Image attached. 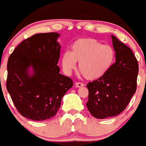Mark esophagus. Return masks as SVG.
Returning a JSON list of instances; mask_svg holds the SVG:
<instances>
[{"label":"esophagus","mask_w":146,"mask_h":146,"mask_svg":"<svg viewBox=\"0 0 146 146\" xmlns=\"http://www.w3.org/2000/svg\"><path fill=\"white\" fill-rule=\"evenodd\" d=\"M84 86V84L81 82H76L75 83V87H82Z\"/></svg>","instance_id":"obj_1"}]
</instances>
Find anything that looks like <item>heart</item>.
I'll return each instance as SVG.
<instances>
[{
  "instance_id": "heart-1",
  "label": "heart",
  "mask_w": 146,
  "mask_h": 146,
  "mask_svg": "<svg viewBox=\"0 0 146 146\" xmlns=\"http://www.w3.org/2000/svg\"><path fill=\"white\" fill-rule=\"evenodd\" d=\"M115 59V51L111 46L102 45L92 38L76 40L70 51H64L61 56L64 72L70 75L79 62V69L87 80H97L109 72Z\"/></svg>"
}]
</instances>
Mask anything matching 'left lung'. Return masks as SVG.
<instances>
[{"instance_id": "8db88e82", "label": "left lung", "mask_w": 146, "mask_h": 146, "mask_svg": "<svg viewBox=\"0 0 146 146\" xmlns=\"http://www.w3.org/2000/svg\"><path fill=\"white\" fill-rule=\"evenodd\" d=\"M115 62L99 80L88 83L87 107L98 119L114 117L123 112L136 91L138 63L132 50L111 35Z\"/></svg>"}]
</instances>
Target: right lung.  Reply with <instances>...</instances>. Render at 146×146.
<instances>
[{
    "instance_id": "right-lung-1",
    "label": "right lung",
    "mask_w": 146,
    "mask_h": 146,
    "mask_svg": "<svg viewBox=\"0 0 146 146\" xmlns=\"http://www.w3.org/2000/svg\"><path fill=\"white\" fill-rule=\"evenodd\" d=\"M58 33H41L23 40L7 64L6 88L21 115L36 121L51 118L72 80L59 73Z\"/></svg>"
}]
</instances>
